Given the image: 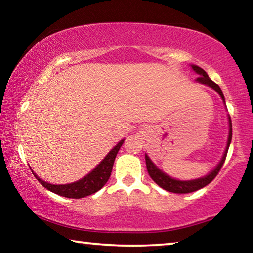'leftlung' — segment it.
<instances>
[{
    "label": "left lung",
    "instance_id": "obj_1",
    "mask_svg": "<svg viewBox=\"0 0 253 253\" xmlns=\"http://www.w3.org/2000/svg\"><path fill=\"white\" fill-rule=\"evenodd\" d=\"M192 68H193V70L195 72H198V74L200 75V77H198L196 80H198L199 83H201V84L209 85V87H211L212 89H214V90H215L217 93H220L221 98L224 101L223 92H222L219 85H217L215 83H214V81H212L211 79L209 78L207 72H205L202 69V68H200L198 66H192ZM229 121H230L229 139H228V145H226L224 155H223V157H222V160L219 163V165H217L211 173L207 175V176H204L202 178H199V179H194V181H177V179H174L172 177L168 176V175H166L165 173H163L162 170L158 169L156 166L153 164L152 161L149 160V157L147 155H145V161H146V168H147V172L149 174V176L152 177L153 181L155 182L158 186H161L162 188H164V190L169 191V192H172V193H177V194L191 193V192H195V191L200 190V188L207 186L208 184L211 183L213 179L215 178L216 175L219 174L221 168L223 166L224 162H225L226 154H228V151H229L231 139H232V124H231L230 118H229Z\"/></svg>",
    "mask_w": 253,
    "mask_h": 253
}]
</instances>
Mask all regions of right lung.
I'll list each match as a JSON object with an SVG mask.
<instances>
[{
  "label": "right lung",
  "instance_id": "add662e5",
  "mask_svg": "<svg viewBox=\"0 0 253 253\" xmlns=\"http://www.w3.org/2000/svg\"><path fill=\"white\" fill-rule=\"evenodd\" d=\"M124 139L121 140L116 146L111 149L108 153V155L101 161L100 164L98 165L91 173H89L87 176L81 178L78 182L66 184V185H53V184H49L42 181V179L38 177L36 174H34V176L38 178V181L41 183L42 186L48 188L49 191L53 192L55 194L65 196V198L81 199L84 198V196L91 195L93 193H96L97 191H99L109 179L115 158H116L117 153L119 151V148L122 147Z\"/></svg>",
  "mask_w": 253,
  "mask_h": 253
}]
</instances>
